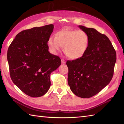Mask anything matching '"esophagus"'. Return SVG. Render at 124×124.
<instances>
[{"label": "esophagus", "mask_w": 124, "mask_h": 124, "mask_svg": "<svg viewBox=\"0 0 124 124\" xmlns=\"http://www.w3.org/2000/svg\"><path fill=\"white\" fill-rule=\"evenodd\" d=\"M61 62H62V63H63V64H65V60H64V59H61Z\"/></svg>", "instance_id": "esophagus-1"}]
</instances>
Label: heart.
Here are the masks:
<instances>
[{
    "mask_svg": "<svg viewBox=\"0 0 124 124\" xmlns=\"http://www.w3.org/2000/svg\"><path fill=\"white\" fill-rule=\"evenodd\" d=\"M48 45L54 54L64 47V53L71 59H77L83 56L87 49L89 37L83 30L64 29L59 31L56 37L50 36Z\"/></svg>",
    "mask_w": 124,
    "mask_h": 124,
    "instance_id": "1",
    "label": "heart"
}]
</instances>
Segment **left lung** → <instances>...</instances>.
Returning <instances> with one entry per match:
<instances>
[{
    "label": "left lung",
    "instance_id": "1",
    "mask_svg": "<svg viewBox=\"0 0 124 124\" xmlns=\"http://www.w3.org/2000/svg\"><path fill=\"white\" fill-rule=\"evenodd\" d=\"M78 27L87 33L89 44L83 56L67 61L68 83L76 96L89 98L99 93L111 80L116 53L106 35L94 28Z\"/></svg>",
    "mask_w": 124,
    "mask_h": 124
}]
</instances>
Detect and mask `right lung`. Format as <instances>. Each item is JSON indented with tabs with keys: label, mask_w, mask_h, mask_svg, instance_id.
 <instances>
[{
	"label": "right lung",
	"mask_w": 124,
	"mask_h": 124,
	"mask_svg": "<svg viewBox=\"0 0 124 124\" xmlns=\"http://www.w3.org/2000/svg\"><path fill=\"white\" fill-rule=\"evenodd\" d=\"M54 25L22 31L8 47L7 60L10 78L23 93L33 97L45 94L51 86L50 75L61 63L48 52V38Z\"/></svg>",
	"instance_id": "obj_1"
}]
</instances>
